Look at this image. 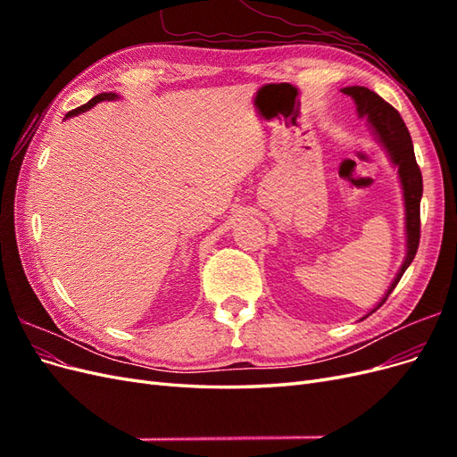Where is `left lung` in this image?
<instances>
[{"label": "left lung", "instance_id": "1", "mask_svg": "<svg viewBox=\"0 0 457 457\" xmlns=\"http://www.w3.org/2000/svg\"><path fill=\"white\" fill-rule=\"evenodd\" d=\"M341 93L349 95L356 104L358 118H366L368 126L376 137V141L383 146V150L389 156L391 163L396 168V175L400 179V187H403V198H404V230H406V255L403 265H400L395 280L391 282L389 289L379 299V303L373 307L361 320L368 318L371 312H376L386 297L391 295L395 286L403 278V274L410 267V262L416 257L418 245H420V204L423 196V179L420 165L416 162V154H413L411 137L406 128L404 120L400 118L396 110L385 103L378 93L370 91L368 87L351 86L343 87Z\"/></svg>", "mask_w": 457, "mask_h": 457}]
</instances>
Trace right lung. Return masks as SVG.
I'll return each instance as SVG.
<instances>
[{
    "instance_id": "obj_1",
    "label": "right lung",
    "mask_w": 457,
    "mask_h": 457,
    "mask_svg": "<svg viewBox=\"0 0 457 457\" xmlns=\"http://www.w3.org/2000/svg\"><path fill=\"white\" fill-rule=\"evenodd\" d=\"M116 99H120V95H116V93H101V95H96V96H93V99L89 101V103H86V104H81V106H78L76 110H71V112L66 114V118L64 120H68V118H72V116H78V114H81V112H87L89 108H93L96 103H101V101H116Z\"/></svg>"
}]
</instances>
